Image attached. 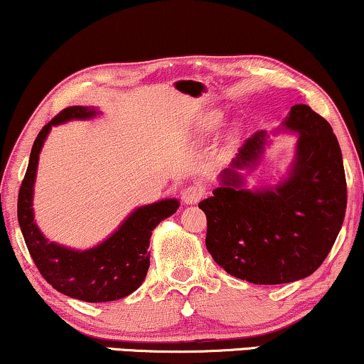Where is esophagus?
Masks as SVG:
<instances>
[{"mask_svg":"<svg viewBox=\"0 0 364 364\" xmlns=\"http://www.w3.org/2000/svg\"><path fill=\"white\" fill-rule=\"evenodd\" d=\"M205 196V188L202 186H188L182 191V202L187 203V205H196V203L200 202V198Z\"/></svg>","mask_w":364,"mask_h":364,"instance_id":"34e87169","label":"esophagus"}]
</instances>
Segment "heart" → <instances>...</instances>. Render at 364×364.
<instances>
[{"instance_id":"heart-1","label":"heart","mask_w":364,"mask_h":364,"mask_svg":"<svg viewBox=\"0 0 364 364\" xmlns=\"http://www.w3.org/2000/svg\"><path fill=\"white\" fill-rule=\"evenodd\" d=\"M220 122H222V114L220 112H215V111L207 112L200 121L202 132H213L218 126H220Z\"/></svg>"}]
</instances>
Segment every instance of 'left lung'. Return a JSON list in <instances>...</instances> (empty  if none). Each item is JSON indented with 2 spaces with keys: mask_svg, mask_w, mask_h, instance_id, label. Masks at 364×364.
<instances>
[{
  "mask_svg": "<svg viewBox=\"0 0 364 364\" xmlns=\"http://www.w3.org/2000/svg\"><path fill=\"white\" fill-rule=\"evenodd\" d=\"M298 132L290 173L275 187L248 191L238 171L260 161L267 134L240 147L222 186L198 203L207 215L205 245L232 277L280 285L310 277L325 262L346 212L341 149L326 119L296 104L283 121Z\"/></svg>",
  "mask_w": 364,
  "mask_h": 364,
  "instance_id": "obj_1",
  "label": "left lung"
}]
</instances>
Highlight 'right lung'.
<instances>
[{"mask_svg":"<svg viewBox=\"0 0 364 364\" xmlns=\"http://www.w3.org/2000/svg\"><path fill=\"white\" fill-rule=\"evenodd\" d=\"M97 114L92 107L71 106L41 129L33 144L18 196V222L39 273L54 290L89 303L121 300L142 285L151 265L147 248L152 230L178 208L176 198L139 207L111 237L89 250H73L44 238L33 215V186L44 139L53 126L73 119H91Z\"/></svg>","mask_w":364,"mask_h":364,"instance_id":"1","label":"right lung"}]
</instances>
